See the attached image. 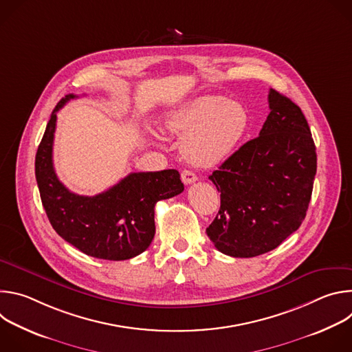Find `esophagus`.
Listing matches in <instances>:
<instances>
[{"label": "esophagus", "mask_w": 352, "mask_h": 352, "mask_svg": "<svg viewBox=\"0 0 352 352\" xmlns=\"http://www.w3.org/2000/svg\"><path fill=\"white\" fill-rule=\"evenodd\" d=\"M181 179H182V182H184L185 185H190V184H193V182L197 179V177H196L195 173H192V171H189V170H184V171L181 173Z\"/></svg>", "instance_id": "1"}]
</instances>
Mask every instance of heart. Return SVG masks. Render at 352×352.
I'll return each instance as SVG.
<instances>
[{
	"label": "heart",
	"instance_id": "heart-1",
	"mask_svg": "<svg viewBox=\"0 0 352 352\" xmlns=\"http://www.w3.org/2000/svg\"><path fill=\"white\" fill-rule=\"evenodd\" d=\"M248 128L246 110L220 96H200L163 120L167 133L184 136V157L196 167H213L226 160Z\"/></svg>",
	"mask_w": 352,
	"mask_h": 352
}]
</instances>
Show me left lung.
Here are the masks:
<instances>
[{
    "instance_id": "left-lung-1",
    "label": "left lung",
    "mask_w": 352,
    "mask_h": 352,
    "mask_svg": "<svg viewBox=\"0 0 352 352\" xmlns=\"http://www.w3.org/2000/svg\"><path fill=\"white\" fill-rule=\"evenodd\" d=\"M270 113L258 138L242 144L209 179L220 210L206 228L221 254L270 252L302 224L316 175V147L300 109L270 89Z\"/></svg>"
}]
</instances>
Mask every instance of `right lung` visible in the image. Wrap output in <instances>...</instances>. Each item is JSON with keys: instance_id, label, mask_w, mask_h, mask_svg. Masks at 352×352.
I'll return each mask as SVG.
<instances>
[{"instance_id": "right-lung-1", "label": "right lung", "mask_w": 352, "mask_h": 352, "mask_svg": "<svg viewBox=\"0 0 352 352\" xmlns=\"http://www.w3.org/2000/svg\"><path fill=\"white\" fill-rule=\"evenodd\" d=\"M75 94L60 100L38 144L34 171L47 217L56 232L80 252L106 261H126L152 243L155 206L184 190L177 170L131 173L110 189L82 196L58 179L53 166L57 111Z\"/></svg>"}]
</instances>
